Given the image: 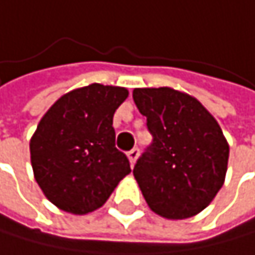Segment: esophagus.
<instances>
[{
    "label": "esophagus",
    "mask_w": 255,
    "mask_h": 255,
    "mask_svg": "<svg viewBox=\"0 0 255 255\" xmlns=\"http://www.w3.org/2000/svg\"><path fill=\"white\" fill-rule=\"evenodd\" d=\"M127 156H128V159H130V163L134 165V162H136L137 157H139V150H137V148H133V150H130L128 153H127Z\"/></svg>",
    "instance_id": "34e87169"
}]
</instances>
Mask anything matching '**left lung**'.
Returning <instances> with one entry per match:
<instances>
[{
	"instance_id": "left-lung-1",
	"label": "left lung",
	"mask_w": 255,
	"mask_h": 255,
	"mask_svg": "<svg viewBox=\"0 0 255 255\" xmlns=\"http://www.w3.org/2000/svg\"><path fill=\"white\" fill-rule=\"evenodd\" d=\"M133 99L153 143L134 165L148 207L166 219H188L207 208L225 182L230 145L211 113L170 87L134 89Z\"/></svg>"
}]
</instances>
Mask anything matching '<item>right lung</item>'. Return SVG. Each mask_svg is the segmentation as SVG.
<instances>
[{
    "label": "right lung",
    "mask_w": 255,
    "mask_h": 255,
    "mask_svg": "<svg viewBox=\"0 0 255 255\" xmlns=\"http://www.w3.org/2000/svg\"><path fill=\"white\" fill-rule=\"evenodd\" d=\"M124 87L90 84L61 96L30 139L35 180L62 211L92 213L130 174V162L115 146L113 115L127 99Z\"/></svg>",
    "instance_id": "1"
}]
</instances>
